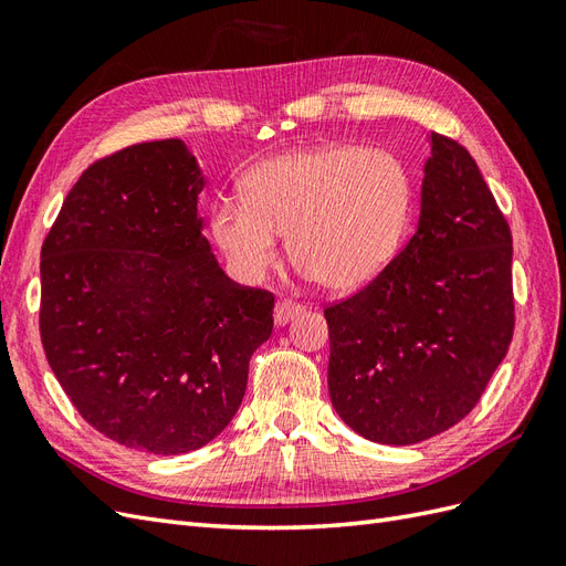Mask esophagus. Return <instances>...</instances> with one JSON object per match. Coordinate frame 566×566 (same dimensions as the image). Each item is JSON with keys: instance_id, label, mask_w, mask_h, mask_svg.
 I'll list each match as a JSON object with an SVG mask.
<instances>
[{"instance_id": "1", "label": "esophagus", "mask_w": 566, "mask_h": 566, "mask_svg": "<svg viewBox=\"0 0 566 566\" xmlns=\"http://www.w3.org/2000/svg\"><path fill=\"white\" fill-rule=\"evenodd\" d=\"M303 313V306H298V303L294 301H280L277 306H274V325L277 327H284L294 321V317H298Z\"/></svg>"}]
</instances>
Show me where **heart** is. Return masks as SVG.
I'll return each mask as SVG.
<instances>
[{
    "mask_svg": "<svg viewBox=\"0 0 566 566\" xmlns=\"http://www.w3.org/2000/svg\"><path fill=\"white\" fill-rule=\"evenodd\" d=\"M407 165L382 148L311 145L255 165L243 198H220L210 231L231 272L258 282L277 265L280 234L306 277L335 292L378 280L409 229Z\"/></svg>",
    "mask_w": 566,
    "mask_h": 566,
    "instance_id": "heart-1",
    "label": "heart"
}]
</instances>
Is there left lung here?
Masks as SVG:
<instances>
[{
  "mask_svg": "<svg viewBox=\"0 0 566 566\" xmlns=\"http://www.w3.org/2000/svg\"><path fill=\"white\" fill-rule=\"evenodd\" d=\"M428 143L413 237L378 280L325 308L332 407L380 444L457 426L514 332L510 224L469 150Z\"/></svg>",
  "mask_w": 566,
  "mask_h": 566,
  "instance_id": "1",
  "label": "left lung"
}]
</instances>
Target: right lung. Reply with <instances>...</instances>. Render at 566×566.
<instances>
[{"label":"right lung","mask_w":566,"mask_h":566,"mask_svg":"<svg viewBox=\"0 0 566 566\" xmlns=\"http://www.w3.org/2000/svg\"><path fill=\"white\" fill-rule=\"evenodd\" d=\"M206 177L179 138L81 174L40 253V337L78 413L157 457L212 442L241 407L274 296L231 282L202 234Z\"/></svg>","instance_id":"1"}]
</instances>
